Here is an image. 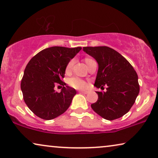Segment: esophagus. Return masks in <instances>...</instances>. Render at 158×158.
Returning <instances> with one entry per match:
<instances>
[{"instance_id": "esophagus-1", "label": "esophagus", "mask_w": 158, "mask_h": 158, "mask_svg": "<svg viewBox=\"0 0 158 158\" xmlns=\"http://www.w3.org/2000/svg\"><path fill=\"white\" fill-rule=\"evenodd\" d=\"M79 92H81L82 93V94H87V93L89 92V91H84V90H80L79 91Z\"/></svg>"}]
</instances>
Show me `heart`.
<instances>
[{"mask_svg":"<svg viewBox=\"0 0 158 158\" xmlns=\"http://www.w3.org/2000/svg\"><path fill=\"white\" fill-rule=\"evenodd\" d=\"M84 61L85 62L86 66H89L91 64H92L94 61L92 59H91L89 57H86L84 59ZM73 64H74V60H71V61L67 64V65L66 66L65 69V72L66 74H69L71 71L72 69ZM68 83L69 84L70 86L72 87L77 89H85L87 88L88 84L86 81H84V79H82L79 77H72L69 79Z\"/></svg>","mask_w":158,"mask_h":158,"instance_id":"b5f03b06","label":"heart"}]
</instances>
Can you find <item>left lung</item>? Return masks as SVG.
<instances>
[{
  "mask_svg": "<svg viewBox=\"0 0 158 158\" xmlns=\"http://www.w3.org/2000/svg\"><path fill=\"white\" fill-rule=\"evenodd\" d=\"M84 52L96 59L99 65L94 86L106 92H97L98 99L92 110L107 120L127 113L139 92L138 77L134 68L122 55L107 46L84 47Z\"/></svg>",
  "mask_w": 158,
  "mask_h": 158,
  "instance_id": "1",
  "label": "left lung"
}]
</instances>
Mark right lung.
<instances>
[{
    "label": "right lung",
    "mask_w": 158,
    "mask_h": 158,
    "mask_svg": "<svg viewBox=\"0 0 158 158\" xmlns=\"http://www.w3.org/2000/svg\"><path fill=\"white\" fill-rule=\"evenodd\" d=\"M81 47L53 46L41 51L26 66L21 89L28 107L40 118L50 120L64 113L69 107L76 90L62 81L65 69ZM62 89L55 92V86Z\"/></svg>",
    "instance_id": "right-lung-1"
}]
</instances>
